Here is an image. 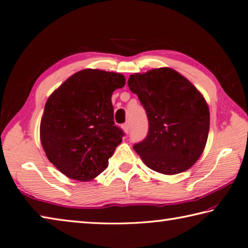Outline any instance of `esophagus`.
I'll return each mask as SVG.
<instances>
[{
    "label": "esophagus",
    "instance_id": "esophagus-1",
    "mask_svg": "<svg viewBox=\"0 0 248 248\" xmlns=\"http://www.w3.org/2000/svg\"><path fill=\"white\" fill-rule=\"evenodd\" d=\"M123 128H124L125 133H128V132L130 131V123H129V121H127V123H125V124L123 125Z\"/></svg>",
    "mask_w": 248,
    "mask_h": 248
}]
</instances>
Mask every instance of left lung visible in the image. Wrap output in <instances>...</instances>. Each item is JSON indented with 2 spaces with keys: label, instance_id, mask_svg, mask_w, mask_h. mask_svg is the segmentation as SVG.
<instances>
[{
  "label": "left lung",
  "instance_id": "obj_1",
  "mask_svg": "<svg viewBox=\"0 0 248 248\" xmlns=\"http://www.w3.org/2000/svg\"><path fill=\"white\" fill-rule=\"evenodd\" d=\"M128 85L146 111L148 132L134 151L148 168L177 174L191 168L204 151L209 108L197 89L171 68L130 76Z\"/></svg>",
  "mask_w": 248,
  "mask_h": 248
}]
</instances>
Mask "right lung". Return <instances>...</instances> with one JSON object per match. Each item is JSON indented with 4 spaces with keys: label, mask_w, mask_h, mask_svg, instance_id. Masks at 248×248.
<instances>
[{
    "label": "right lung",
    "mask_w": 248,
    "mask_h": 248,
    "mask_svg": "<svg viewBox=\"0 0 248 248\" xmlns=\"http://www.w3.org/2000/svg\"><path fill=\"white\" fill-rule=\"evenodd\" d=\"M124 84L121 74L84 69L48 97L40 138L48 160L62 173L90 181L107 168L124 136L115 124L111 94Z\"/></svg>",
    "instance_id": "obj_1"
}]
</instances>
